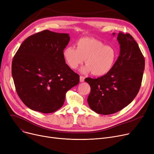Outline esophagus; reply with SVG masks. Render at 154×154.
<instances>
[{
  "mask_svg": "<svg viewBox=\"0 0 154 154\" xmlns=\"http://www.w3.org/2000/svg\"><path fill=\"white\" fill-rule=\"evenodd\" d=\"M80 82H83L85 81V77L83 76H80Z\"/></svg>",
  "mask_w": 154,
  "mask_h": 154,
  "instance_id": "obj_1",
  "label": "esophagus"
}]
</instances>
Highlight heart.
Listing matches in <instances>:
<instances>
[{"instance_id":"obj_1","label":"heart","mask_w":154,"mask_h":154,"mask_svg":"<svg viewBox=\"0 0 154 154\" xmlns=\"http://www.w3.org/2000/svg\"><path fill=\"white\" fill-rule=\"evenodd\" d=\"M119 53L112 46H105L100 41L83 38L76 43V48L67 47L63 56L69 66L76 69L85 60L86 65L82 72H91L95 76H103L110 71L115 64Z\"/></svg>"}]
</instances>
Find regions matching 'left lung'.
<instances>
[{
	"label": "left lung",
	"instance_id": "8db88e82",
	"mask_svg": "<svg viewBox=\"0 0 154 154\" xmlns=\"http://www.w3.org/2000/svg\"><path fill=\"white\" fill-rule=\"evenodd\" d=\"M117 40L120 52L112 69L97 79H85L91 87L87 100L89 106L101 115L116 113L128 105L138 94L142 81L145 59L138 44L130 34L122 32Z\"/></svg>",
	"mask_w": 154,
	"mask_h": 154
}]
</instances>
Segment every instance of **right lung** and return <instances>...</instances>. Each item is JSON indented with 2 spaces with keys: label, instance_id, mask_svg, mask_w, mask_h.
I'll return each mask as SVG.
<instances>
[{
  "label": "right lung",
  "instance_id": "add662e5",
  "mask_svg": "<svg viewBox=\"0 0 154 154\" xmlns=\"http://www.w3.org/2000/svg\"><path fill=\"white\" fill-rule=\"evenodd\" d=\"M69 35L45 30L30 35L14 56L12 75L18 96L30 109L44 113L59 109L79 76L66 63Z\"/></svg>",
  "mask_w": 154,
  "mask_h": 154
}]
</instances>
